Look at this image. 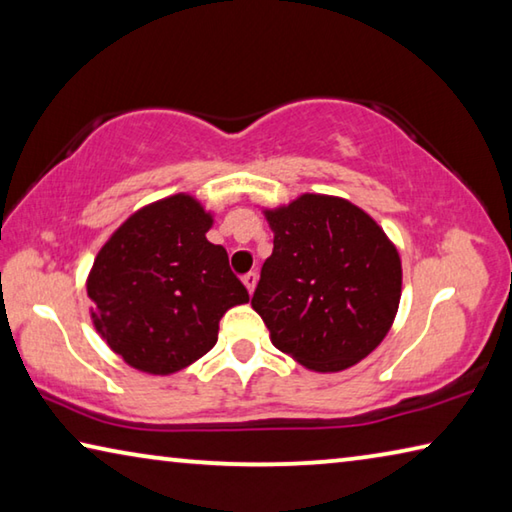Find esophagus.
I'll list each match as a JSON object with an SVG mask.
<instances>
[{"label":"esophagus","instance_id":"obj_1","mask_svg":"<svg viewBox=\"0 0 512 512\" xmlns=\"http://www.w3.org/2000/svg\"><path fill=\"white\" fill-rule=\"evenodd\" d=\"M244 284H246L248 293H253V291H255V287H257V273H255V271L246 273V275H244Z\"/></svg>","mask_w":512,"mask_h":512}]
</instances>
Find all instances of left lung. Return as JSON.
I'll return each mask as SVG.
<instances>
[{"label": "left lung", "mask_w": 512, "mask_h": 512, "mask_svg": "<svg viewBox=\"0 0 512 512\" xmlns=\"http://www.w3.org/2000/svg\"><path fill=\"white\" fill-rule=\"evenodd\" d=\"M264 216L273 253L250 305L275 348L314 372L366 359L400 307L402 262L393 241L339 196L302 194Z\"/></svg>", "instance_id": "obj_1"}]
</instances>
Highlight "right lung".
<instances>
[{"label":"right lung","instance_id":"1","mask_svg":"<svg viewBox=\"0 0 512 512\" xmlns=\"http://www.w3.org/2000/svg\"><path fill=\"white\" fill-rule=\"evenodd\" d=\"M212 214L189 194L144 205L112 232L88 275L92 323L128 366L173 375L219 339V320L248 302Z\"/></svg>","mask_w":512,"mask_h":512}]
</instances>
